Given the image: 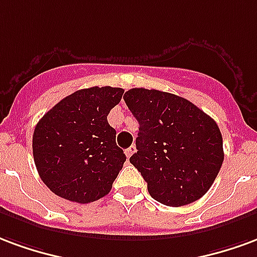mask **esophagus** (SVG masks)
<instances>
[{
  "instance_id": "1",
  "label": "esophagus",
  "mask_w": 257,
  "mask_h": 257,
  "mask_svg": "<svg viewBox=\"0 0 257 257\" xmlns=\"http://www.w3.org/2000/svg\"><path fill=\"white\" fill-rule=\"evenodd\" d=\"M136 151H137L136 145H131L130 148H127V149H126V156L128 157V159H130V157L133 156L134 153H136Z\"/></svg>"
}]
</instances>
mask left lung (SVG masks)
I'll use <instances>...</instances> for the list:
<instances>
[{
    "mask_svg": "<svg viewBox=\"0 0 257 257\" xmlns=\"http://www.w3.org/2000/svg\"><path fill=\"white\" fill-rule=\"evenodd\" d=\"M123 98L140 123L130 163L149 194L168 207L203 197L224 159L216 121L186 98L160 90L136 87Z\"/></svg>",
    "mask_w": 257,
    "mask_h": 257,
    "instance_id": "1",
    "label": "left lung"
}]
</instances>
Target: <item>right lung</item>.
<instances>
[{
  "instance_id": "right-lung-1",
  "label": "right lung",
  "mask_w": 257,
  "mask_h": 257,
  "mask_svg": "<svg viewBox=\"0 0 257 257\" xmlns=\"http://www.w3.org/2000/svg\"><path fill=\"white\" fill-rule=\"evenodd\" d=\"M124 90L89 87L57 102L37 123L33 155L41 179L60 197L79 204L106 196L126 162L106 116Z\"/></svg>"
}]
</instances>
